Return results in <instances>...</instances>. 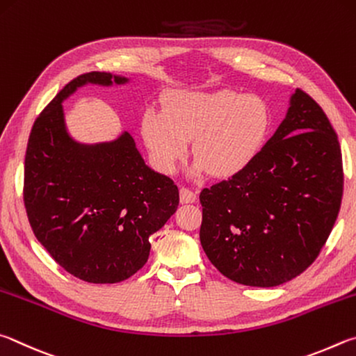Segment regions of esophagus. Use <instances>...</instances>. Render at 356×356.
<instances>
[{
	"mask_svg": "<svg viewBox=\"0 0 356 356\" xmlns=\"http://www.w3.org/2000/svg\"><path fill=\"white\" fill-rule=\"evenodd\" d=\"M179 200L181 203H194L197 200V194L188 188H181L179 189Z\"/></svg>",
	"mask_w": 356,
	"mask_h": 356,
	"instance_id": "obj_1",
	"label": "esophagus"
}]
</instances>
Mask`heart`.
Wrapping results in <instances>:
<instances>
[{
  "mask_svg": "<svg viewBox=\"0 0 356 356\" xmlns=\"http://www.w3.org/2000/svg\"><path fill=\"white\" fill-rule=\"evenodd\" d=\"M270 129V111L257 95L233 90H179L165 112L147 111L140 134L153 165L173 173L191 152L192 173L229 178L252 164Z\"/></svg>",
  "mask_w": 356,
  "mask_h": 356,
  "instance_id": "1",
  "label": "heart"
}]
</instances>
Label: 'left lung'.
Returning a JSON list of instances; mask_svg holds the SVG:
<instances>
[{"instance_id": "left-lung-1", "label": "left lung", "mask_w": 356, "mask_h": 356, "mask_svg": "<svg viewBox=\"0 0 356 356\" xmlns=\"http://www.w3.org/2000/svg\"><path fill=\"white\" fill-rule=\"evenodd\" d=\"M342 156L332 123L297 89L284 120L245 170L200 192V242L217 270L273 288L313 264L338 217Z\"/></svg>"}]
</instances>
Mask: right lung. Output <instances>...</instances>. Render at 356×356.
<instances>
[{
  "label": "right lung",
  "mask_w": 356,
  "mask_h": 356,
  "mask_svg": "<svg viewBox=\"0 0 356 356\" xmlns=\"http://www.w3.org/2000/svg\"><path fill=\"white\" fill-rule=\"evenodd\" d=\"M127 83L106 72L74 78L37 117L24 158L31 228L56 263L87 283H120L142 269L149 236L179 203L177 186L145 164L127 131L83 143L67 128L62 103L79 87Z\"/></svg>",
  "instance_id": "right-lung-1"
}]
</instances>
